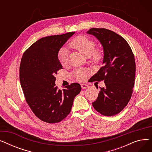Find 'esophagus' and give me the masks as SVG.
<instances>
[{
  "label": "esophagus",
  "mask_w": 152,
  "mask_h": 152,
  "mask_svg": "<svg viewBox=\"0 0 152 152\" xmlns=\"http://www.w3.org/2000/svg\"><path fill=\"white\" fill-rule=\"evenodd\" d=\"M81 88L83 89H86L87 88H88V87H89V86L86 84H81Z\"/></svg>",
  "instance_id": "obj_1"
}]
</instances>
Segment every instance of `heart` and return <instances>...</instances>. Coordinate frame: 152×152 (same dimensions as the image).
<instances>
[{
    "label": "heart",
    "instance_id": "obj_1",
    "mask_svg": "<svg viewBox=\"0 0 152 152\" xmlns=\"http://www.w3.org/2000/svg\"><path fill=\"white\" fill-rule=\"evenodd\" d=\"M70 46L82 53L85 57H90L94 61H99L102 54L99 50H95V44L94 41L84 36H79L75 38L70 42ZM58 58L62 65L65 66L68 61V50L66 48L63 47L59 50ZM75 76L78 80H84L86 76V73L84 71L78 70L75 73Z\"/></svg>",
    "mask_w": 152,
    "mask_h": 152
}]
</instances>
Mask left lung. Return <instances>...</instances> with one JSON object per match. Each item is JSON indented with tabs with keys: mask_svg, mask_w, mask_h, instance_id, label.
Returning <instances> with one entry per match:
<instances>
[{
	"mask_svg": "<svg viewBox=\"0 0 152 152\" xmlns=\"http://www.w3.org/2000/svg\"><path fill=\"white\" fill-rule=\"evenodd\" d=\"M87 33L98 39L103 50V66L91 79L92 81H103L105 86L100 87L92 105L103 115H115L131 97L135 75L134 54L126 40L112 31L92 28Z\"/></svg>",
	"mask_w": 152,
	"mask_h": 152,
	"instance_id": "8db88e82",
	"label": "left lung"
}]
</instances>
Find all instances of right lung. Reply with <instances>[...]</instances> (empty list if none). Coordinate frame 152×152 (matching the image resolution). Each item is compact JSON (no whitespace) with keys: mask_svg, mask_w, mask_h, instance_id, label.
I'll use <instances>...</instances> for the list:
<instances>
[{"mask_svg":"<svg viewBox=\"0 0 152 152\" xmlns=\"http://www.w3.org/2000/svg\"><path fill=\"white\" fill-rule=\"evenodd\" d=\"M75 34L71 32L40 39L21 58L20 80L26 102L38 118L48 123H58L65 118L81 90L78 83L64 87L62 91L55 84V75L63 69L58 52Z\"/></svg>","mask_w":152,"mask_h":152,"instance_id":"right-lung-1","label":"right lung"}]
</instances>
